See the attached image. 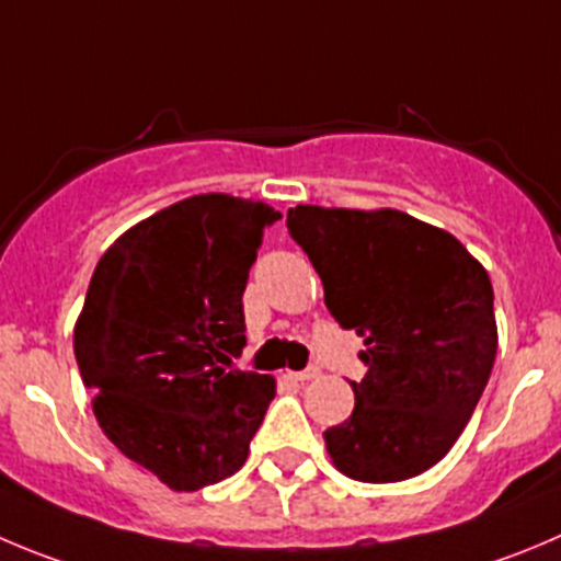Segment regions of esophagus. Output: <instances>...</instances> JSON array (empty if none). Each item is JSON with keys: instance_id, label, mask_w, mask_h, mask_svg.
<instances>
[{"instance_id": "obj_1", "label": "esophagus", "mask_w": 561, "mask_h": 561, "mask_svg": "<svg viewBox=\"0 0 561 561\" xmlns=\"http://www.w3.org/2000/svg\"><path fill=\"white\" fill-rule=\"evenodd\" d=\"M319 375H322V371H319V366H308V369H302V371H291V377H295V380H300V382L317 380Z\"/></svg>"}]
</instances>
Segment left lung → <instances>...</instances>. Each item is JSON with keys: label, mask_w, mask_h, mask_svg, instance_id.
Segmentation results:
<instances>
[{"label": "left lung", "mask_w": 561, "mask_h": 561, "mask_svg": "<svg viewBox=\"0 0 561 561\" xmlns=\"http://www.w3.org/2000/svg\"><path fill=\"white\" fill-rule=\"evenodd\" d=\"M286 226L328 311L366 346L355 410L324 432L333 466L357 482L419 477L449 455L493 371L488 270L449 231L397 209L295 206Z\"/></svg>", "instance_id": "obj_1"}]
</instances>
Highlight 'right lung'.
Here are the masks:
<instances>
[{"label": "right lung", "mask_w": 561, "mask_h": 561, "mask_svg": "<svg viewBox=\"0 0 561 561\" xmlns=\"http://www.w3.org/2000/svg\"><path fill=\"white\" fill-rule=\"evenodd\" d=\"M280 211L209 192L157 211L95 264L73 352L99 426L170 490L244 466L275 380L242 371V295Z\"/></svg>", "instance_id": "add662e5"}]
</instances>
